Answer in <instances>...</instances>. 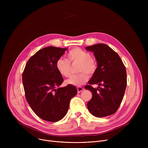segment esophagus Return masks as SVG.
I'll return each mask as SVG.
<instances>
[{"mask_svg": "<svg viewBox=\"0 0 148 148\" xmlns=\"http://www.w3.org/2000/svg\"><path fill=\"white\" fill-rule=\"evenodd\" d=\"M77 92H78V93H80V92H82L83 90H84V88L82 87H80V86L77 87Z\"/></svg>", "mask_w": 148, "mask_h": 148, "instance_id": "esophagus-1", "label": "esophagus"}]
</instances>
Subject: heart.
<instances>
[{
    "label": "heart",
    "mask_w": 148,
    "mask_h": 148,
    "mask_svg": "<svg viewBox=\"0 0 148 148\" xmlns=\"http://www.w3.org/2000/svg\"><path fill=\"white\" fill-rule=\"evenodd\" d=\"M67 57L69 62L63 58H60L56 61V68L59 74L65 77L70 75V62L79 63L78 72L80 73L72 75L66 81L68 84L75 86H80L88 81L89 77L87 73L89 75H92L97 71L98 63L96 59L91 57L90 54L86 50L79 47L74 48L68 53Z\"/></svg>",
    "instance_id": "heart-1"
}]
</instances>
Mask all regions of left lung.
I'll return each instance as SVG.
<instances>
[{
	"label": "left lung",
	"instance_id": "obj_1",
	"mask_svg": "<svg viewBox=\"0 0 148 148\" xmlns=\"http://www.w3.org/2000/svg\"><path fill=\"white\" fill-rule=\"evenodd\" d=\"M86 50L94 53L98 63L97 71L84 87L92 93L87 106L95 117H106L118 110L123 99L127 87L125 66L118 54L106 44L93 45ZM95 84L103 87H91Z\"/></svg>",
	"mask_w": 148,
	"mask_h": 148
}]
</instances>
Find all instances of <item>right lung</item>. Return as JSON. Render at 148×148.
Instances as JSON below:
<instances>
[{"instance_id":"obj_1","label":"right lung","mask_w":148,"mask_h":148,"mask_svg":"<svg viewBox=\"0 0 148 148\" xmlns=\"http://www.w3.org/2000/svg\"><path fill=\"white\" fill-rule=\"evenodd\" d=\"M68 49L47 47L38 51L27 61L22 75L27 101L42 119L57 122L66 115L77 88L68 84L63 88L62 75L56 68V61Z\"/></svg>"}]
</instances>
